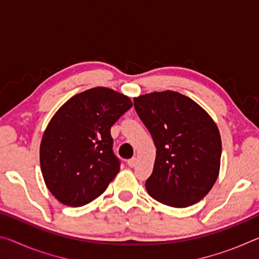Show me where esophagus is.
<instances>
[{
	"label": "esophagus",
	"instance_id": "34e87169",
	"mask_svg": "<svg viewBox=\"0 0 259 259\" xmlns=\"http://www.w3.org/2000/svg\"><path fill=\"white\" fill-rule=\"evenodd\" d=\"M137 163H138L137 157H133V159L128 160V165L130 166V168H135V166L137 165Z\"/></svg>",
	"mask_w": 259,
	"mask_h": 259
}]
</instances>
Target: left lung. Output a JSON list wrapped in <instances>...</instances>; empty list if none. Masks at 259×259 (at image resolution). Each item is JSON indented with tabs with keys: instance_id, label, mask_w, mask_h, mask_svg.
Segmentation results:
<instances>
[{
	"instance_id": "1",
	"label": "left lung",
	"mask_w": 259,
	"mask_h": 259,
	"mask_svg": "<svg viewBox=\"0 0 259 259\" xmlns=\"http://www.w3.org/2000/svg\"><path fill=\"white\" fill-rule=\"evenodd\" d=\"M134 104L156 147L147 193L174 208L198 203L214 185L221 169L222 139L216 122L198 103L171 90L138 96Z\"/></svg>"
}]
</instances>
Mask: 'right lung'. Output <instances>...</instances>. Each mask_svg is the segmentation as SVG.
I'll use <instances>...</instances> for the list:
<instances>
[{
  "instance_id": "right-lung-1",
  "label": "right lung",
  "mask_w": 259,
  "mask_h": 259,
  "mask_svg": "<svg viewBox=\"0 0 259 259\" xmlns=\"http://www.w3.org/2000/svg\"><path fill=\"white\" fill-rule=\"evenodd\" d=\"M133 106L128 96L96 87L69 98L43 133V179L60 203L81 207L102 195L117 172L111 126Z\"/></svg>"
}]
</instances>
